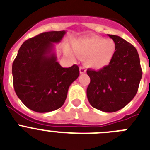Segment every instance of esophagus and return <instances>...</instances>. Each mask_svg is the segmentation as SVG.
<instances>
[{"label": "esophagus", "instance_id": "obj_1", "mask_svg": "<svg viewBox=\"0 0 150 150\" xmlns=\"http://www.w3.org/2000/svg\"><path fill=\"white\" fill-rule=\"evenodd\" d=\"M79 70H80V73L81 74H84L85 72H86V69H85L84 67H80V69H79Z\"/></svg>", "mask_w": 150, "mask_h": 150}]
</instances>
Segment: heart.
Masks as SVG:
<instances>
[{
    "label": "heart",
    "instance_id": "heart-1",
    "mask_svg": "<svg viewBox=\"0 0 150 150\" xmlns=\"http://www.w3.org/2000/svg\"><path fill=\"white\" fill-rule=\"evenodd\" d=\"M73 48L78 56L83 58L84 64L93 69L106 67L111 61L115 53L116 45L114 40L96 36L80 39L74 42ZM68 54L73 57L69 51Z\"/></svg>",
    "mask_w": 150,
    "mask_h": 150
}]
</instances>
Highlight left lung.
<instances>
[{
  "mask_svg": "<svg viewBox=\"0 0 150 150\" xmlns=\"http://www.w3.org/2000/svg\"><path fill=\"white\" fill-rule=\"evenodd\" d=\"M116 51L109 65L95 71L87 69L90 83L87 96L90 105L104 112L120 110L133 99L142 78L137 50L120 36L108 34Z\"/></svg>",
  "mask_w": 150,
  "mask_h": 150,
  "instance_id": "1",
  "label": "left lung"
}]
</instances>
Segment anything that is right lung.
I'll use <instances>...</instances> for the list:
<instances>
[{
  "label": "right lung",
  "mask_w": 150,
  "mask_h": 150,
  "mask_svg": "<svg viewBox=\"0 0 150 150\" xmlns=\"http://www.w3.org/2000/svg\"><path fill=\"white\" fill-rule=\"evenodd\" d=\"M66 30L40 33L25 41L13 63L16 95L30 110L46 113L60 108L69 86L79 76V68H63L57 60L54 44L61 42Z\"/></svg>",
  "instance_id": "add662e5"
}]
</instances>
